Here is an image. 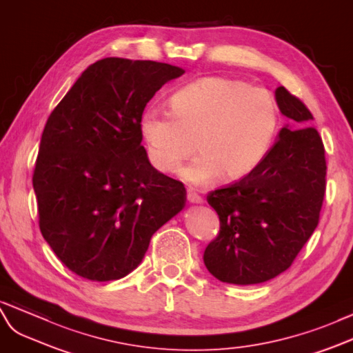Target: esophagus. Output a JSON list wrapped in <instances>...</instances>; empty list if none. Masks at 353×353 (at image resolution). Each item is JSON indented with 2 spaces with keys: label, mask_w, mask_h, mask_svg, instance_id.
I'll use <instances>...</instances> for the list:
<instances>
[{
  "label": "esophagus",
  "mask_w": 353,
  "mask_h": 353,
  "mask_svg": "<svg viewBox=\"0 0 353 353\" xmlns=\"http://www.w3.org/2000/svg\"><path fill=\"white\" fill-rule=\"evenodd\" d=\"M186 198H188V201L191 203V204H203V203H204L203 198H201L200 195H198V194H195L194 191H188Z\"/></svg>",
  "instance_id": "esophagus-1"
}]
</instances>
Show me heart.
I'll list each match as a JSON object with an SVG mask.
<instances>
[{"instance_id": "b5f03b06", "label": "heart", "mask_w": 353, "mask_h": 353, "mask_svg": "<svg viewBox=\"0 0 353 353\" xmlns=\"http://www.w3.org/2000/svg\"><path fill=\"white\" fill-rule=\"evenodd\" d=\"M280 112L268 90L227 77H204L171 95L170 114L148 108L140 121L150 164L161 173L182 170L186 182L214 177L237 182L263 164L276 141Z\"/></svg>"}]
</instances>
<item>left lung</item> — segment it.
Here are the masks:
<instances>
[{
	"label": "left lung",
	"mask_w": 353,
	"mask_h": 353,
	"mask_svg": "<svg viewBox=\"0 0 353 353\" xmlns=\"http://www.w3.org/2000/svg\"><path fill=\"white\" fill-rule=\"evenodd\" d=\"M276 101L292 126L280 130L254 173L207 195L221 230L203 258L225 283L255 285L283 273L319 223L327 176L322 139L309 108L288 89H276Z\"/></svg>",
	"instance_id": "8db88e82"
}]
</instances>
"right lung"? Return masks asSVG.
<instances>
[{
  "label": "right lung",
  "mask_w": 353,
  "mask_h": 353,
  "mask_svg": "<svg viewBox=\"0 0 353 353\" xmlns=\"http://www.w3.org/2000/svg\"><path fill=\"white\" fill-rule=\"evenodd\" d=\"M183 73L164 62L99 59L50 113L32 186L43 237L77 276L130 274L185 207L183 183L152 167L140 132L144 107Z\"/></svg>",
  "instance_id": "obj_1"
}]
</instances>
